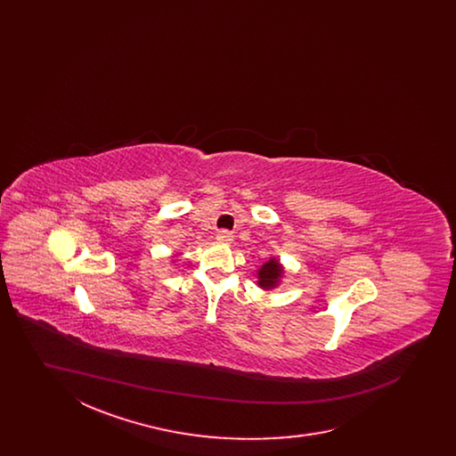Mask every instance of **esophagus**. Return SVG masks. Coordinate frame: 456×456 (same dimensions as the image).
Instances as JSON below:
<instances>
[{
  "label": "esophagus",
  "mask_w": 456,
  "mask_h": 456,
  "mask_svg": "<svg viewBox=\"0 0 456 456\" xmlns=\"http://www.w3.org/2000/svg\"><path fill=\"white\" fill-rule=\"evenodd\" d=\"M218 242H222V244H231L232 240H234V236H232V232H229V231H220L217 234Z\"/></svg>",
  "instance_id": "1"
}]
</instances>
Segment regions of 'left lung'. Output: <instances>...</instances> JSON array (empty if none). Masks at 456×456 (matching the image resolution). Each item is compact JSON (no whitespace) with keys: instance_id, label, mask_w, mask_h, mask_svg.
Wrapping results in <instances>:
<instances>
[{"instance_id":"left-lung-1","label":"left lung","mask_w":456,"mask_h":456,"mask_svg":"<svg viewBox=\"0 0 456 456\" xmlns=\"http://www.w3.org/2000/svg\"><path fill=\"white\" fill-rule=\"evenodd\" d=\"M283 275V266L277 258H270L266 263L261 265L258 270V285L265 290L275 289Z\"/></svg>"}]
</instances>
